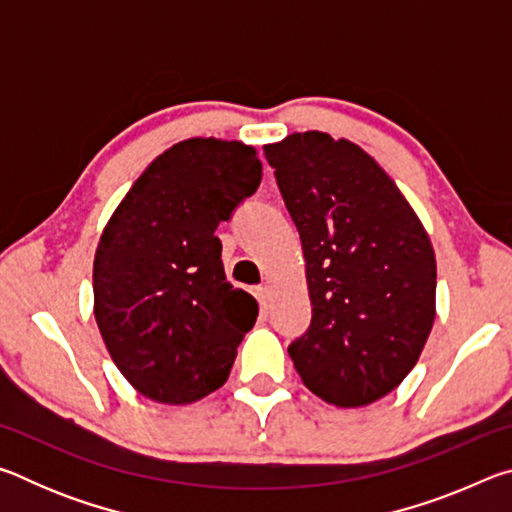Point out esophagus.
Here are the masks:
<instances>
[{"instance_id":"esophagus-1","label":"esophagus","mask_w":512,"mask_h":512,"mask_svg":"<svg viewBox=\"0 0 512 512\" xmlns=\"http://www.w3.org/2000/svg\"><path fill=\"white\" fill-rule=\"evenodd\" d=\"M255 296L259 300V305H262V309L268 307V300H271V287L268 284H259V287H255Z\"/></svg>"}]
</instances>
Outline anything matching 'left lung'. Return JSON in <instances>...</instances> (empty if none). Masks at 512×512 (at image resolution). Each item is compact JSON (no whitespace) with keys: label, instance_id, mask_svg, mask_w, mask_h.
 <instances>
[{"label":"left lung","instance_id":"1","mask_svg":"<svg viewBox=\"0 0 512 512\" xmlns=\"http://www.w3.org/2000/svg\"><path fill=\"white\" fill-rule=\"evenodd\" d=\"M305 255L311 325L289 345L327 404L366 406L395 391L436 318V255L409 201L370 155L327 133L266 144Z\"/></svg>","mask_w":512,"mask_h":512}]
</instances>
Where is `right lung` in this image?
I'll return each instance as SVG.
<instances>
[{
  "mask_svg": "<svg viewBox=\"0 0 512 512\" xmlns=\"http://www.w3.org/2000/svg\"><path fill=\"white\" fill-rule=\"evenodd\" d=\"M262 180L253 146L192 137L158 155L112 212L94 255V318L121 375L160 404L228 381L257 300L225 280L214 235Z\"/></svg>",
  "mask_w": 512,
  "mask_h": 512,
  "instance_id": "add662e5",
  "label": "right lung"
}]
</instances>
